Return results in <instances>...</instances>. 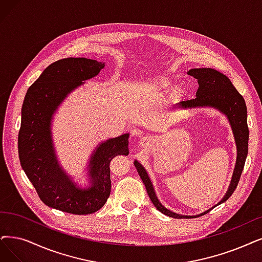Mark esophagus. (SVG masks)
<instances>
[{"label":"esophagus","instance_id":"1","mask_svg":"<svg viewBox=\"0 0 262 262\" xmlns=\"http://www.w3.org/2000/svg\"><path fill=\"white\" fill-rule=\"evenodd\" d=\"M150 142H151V140H150L149 138H147V137L143 138V139L140 141V143H141V145H142V146H146V145H148Z\"/></svg>","mask_w":262,"mask_h":262}]
</instances>
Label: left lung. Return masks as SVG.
Listing matches in <instances>:
<instances>
[{
    "mask_svg": "<svg viewBox=\"0 0 262 262\" xmlns=\"http://www.w3.org/2000/svg\"><path fill=\"white\" fill-rule=\"evenodd\" d=\"M188 75L194 77L198 80L199 87L195 93V98L191 100L181 101L176 104L180 108H200L211 107L219 111L227 117L231 129L236 145V162L232 174L231 182L223 199L213 207L208 208L205 212L198 215H181L167 210L165 206L157 198L152 183L146 172L145 167L138 161H134L138 173L142 179L146 190L150 198L152 204L157 210L162 214L172 218H196L210 212L215 206L224 203L231 196L242 174L245 160L248 152V127H247V108L244 98L239 95L238 91L232 85L230 80L223 73L211 68L191 69L187 72Z\"/></svg>",
    "mask_w": 262,
    "mask_h": 262,
    "instance_id": "obj_1",
    "label": "left lung"
}]
</instances>
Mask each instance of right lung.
Returning <instances> with one entry per match:
<instances>
[{
  "mask_svg": "<svg viewBox=\"0 0 262 262\" xmlns=\"http://www.w3.org/2000/svg\"><path fill=\"white\" fill-rule=\"evenodd\" d=\"M105 63L87 58H66L47 67L32 83L21 108L18 152L23 169L47 206L75 214H92L111 193L110 163L129 155V133L101 142L86 166L88 182L79 186L58 161L52 142V117L72 91L97 76Z\"/></svg>",
  "mask_w": 262,
  "mask_h": 262,
  "instance_id": "add662e5",
  "label": "right lung"
}]
</instances>
